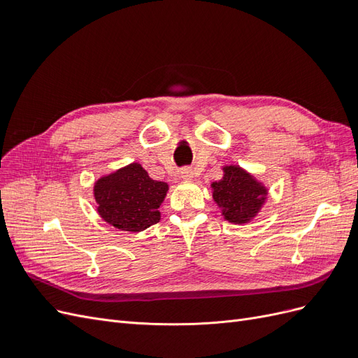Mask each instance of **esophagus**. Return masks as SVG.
I'll list each match as a JSON object with an SVG mask.
<instances>
[{
    "instance_id": "obj_1",
    "label": "esophagus",
    "mask_w": 358,
    "mask_h": 358,
    "mask_svg": "<svg viewBox=\"0 0 358 358\" xmlns=\"http://www.w3.org/2000/svg\"><path fill=\"white\" fill-rule=\"evenodd\" d=\"M180 178L182 179H192L194 178V171L191 167H183L180 170Z\"/></svg>"
}]
</instances>
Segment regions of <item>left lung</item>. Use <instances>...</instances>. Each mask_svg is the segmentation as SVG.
I'll list each match as a JSON object with an SVG mask.
<instances>
[{"label":"left lung","mask_w":358,"mask_h":358,"mask_svg":"<svg viewBox=\"0 0 358 358\" xmlns=\"http://www.w3.org/2000/svg\"><path fill=\"white\" fill-rule=\"evenodd\" d=\"M213 200L222 208L225 220L243 224L255 216L266 197V188L241 167H224V178L212 183Z\"/></svg>","instance_id":"8db88e82"}]
</instances>
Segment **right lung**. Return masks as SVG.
<instances>
[{"label": "right lung", "instance_id": "right-lung-1", "mask_svg": "<svg viewBox=\"0 0 358 358\" xmlns=\"http://www.w3.org/2000/svg\"><path fill=\"white\" fill-rule=\"evenodd\" d=\"M167 183L150 179L134 162L96 180L95 201L101 218L119 230L142 231L159 221V206L167 194Z\"/></svg>", "mask_w": 358, "mask_h": 358}]
</instances>
